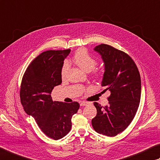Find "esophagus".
<instances>
[{
    "mask_svg": "<svg viewBox=\"0 0 160 160\" xmlns=\"http://www.w3.org/2000/svg\"><path fill=\"white\" fill-rule=\"evenodd\" d=\"M80 106H85L88 105V103L86 102V101H82V102L80 103Z\"/></svg>",
    "mask_w": 160,
    "mask_h": 160,
    "instance_id": "34e87169",
    "label": "esophagus"
}]
</instances>
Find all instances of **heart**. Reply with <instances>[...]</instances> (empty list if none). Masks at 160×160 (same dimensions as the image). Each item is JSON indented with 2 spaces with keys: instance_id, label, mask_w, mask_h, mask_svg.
Returning <instances> with one entry per match:
<instances>
[{
  "instance_id": "heart-1",
  "label": "heart",
  "mask_w": 160,
  "mask_h": 160,
  "mask_svg": "<svg viewBox=\"0 0 160 160\" xmlns=\"http://www.w3.org/2000/svg\"><path fill=\"white\" fill-rule=\"evenodd\" d=\"M74 62L80 67L85 71H89L95 67L97 62L94 57L90 54L88 51L85 48L79 49L74 54ZM69 69V64L68 62H64L61 69V75L62 78H64L67 74ZM95 75H99V72L97 71H94Z\"/></svg>"
}]
</instances>
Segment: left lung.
I'll list each match as a JSON object with an SVG mask.
<instances>
[{
  "instance_id": "left-lung-1",
  "label": "left lung",
  "mask_w": 160,
  "mask_h": 160,
  "mask_svg": "<svg viewBox=\"0 0 160 160\" xmlns=\"http://www.w3.org/2000/svg\"><path fill=\"white\" fill-rule=\"evenodd\" d=\"M105 64L102 86L109 90V105L103 107L97 102L96 117L92 120L98 133L115 136L127 129L138 108L141 82L138 69L129 54L112 46L101 44L94 48Z\"/></svg>"
}]
</instances>
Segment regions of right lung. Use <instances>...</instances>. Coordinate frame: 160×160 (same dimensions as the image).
<instances>
[{
  "mask_svg": "<svg viewBox=\"0 0 160 160\" xmlns=\"http://www.w3.org/2000/svg\"><path fill=\"white\" fill-rule=\"evenodd\" d=\"M71 50H48L35 58L23 75L20 100L28 115H31L45 134L54 140L63 138L70 132L72 116L78 112L77 101H53L51 93L62 83L63 61Z\"/></svg>",
  "mask_w": 160,
  "mask_h": 160,
  "instance_id": "1",
  "label": "right lung"
}]
</instances>
